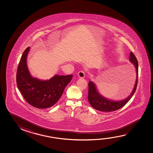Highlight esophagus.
I'll use <instances>...</instances> for the list:
<instances>
[{
	"mask_svg": "<svg viewBox=\"0 0 153 153\" xmlns=\"http://www.w3.org/2000/svg\"><path fill=\"white\" fill-rule=\"evenodd\" d=\"M78 75L79 77L83 78L85 77V72H84L83 70H80V71H79L78 72Z\"/></svg>",
	"mask_w": 153,
	"mask_h": 153,
	"instance_id": "34e87169",
	"label": "esophagus"
}]
</instances>
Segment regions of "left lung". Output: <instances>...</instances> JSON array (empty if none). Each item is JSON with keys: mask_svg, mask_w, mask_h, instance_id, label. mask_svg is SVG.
Masks as SVG:
<instances>
[{"mask_svg": "<svg viewBox=\"0 0 153 153\" xmlns=\"http://www.w3.org/2000/svg\"><path fill=\"white\" fill-rule=\"evenodd\" d=\"M130 61L134 65L137 74L135 85L130 95L123 100L115 101L108 100L100 94V93L97 90L94 84L90 81L88 83V101L93 108L101 111H113L123 107L130 100L137 89L138 78V60L134 54L132 52H130Z\"/></svg>", "mask_w": 153, "mask_h": 153, "instance_id": "8db88e82", "label": "left lung"}]
</instances>
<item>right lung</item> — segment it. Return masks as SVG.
<instances>
[{"instance_id": "obj_1", "label": "right lung", "mask_w": 153, "mask_h": 153, "mask_svg": "<svg viewBox=\"0 0 153 153\" xmlns=\"http://www.w3.org/2000/svg\"><path fill=\"white\" fill-rule=\"evenodd\" d=\"M30 47L25 49L21 58L16 73L19 90L25 101L36 108L45 109L54 105L60 99L73 75H56L50 79L40 80L33 78L28 70L27 58Z\"/></svg>"}]
</instances>
